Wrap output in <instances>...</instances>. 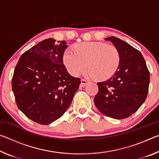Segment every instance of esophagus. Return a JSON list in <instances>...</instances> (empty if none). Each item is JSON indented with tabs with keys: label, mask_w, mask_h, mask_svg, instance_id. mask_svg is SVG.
I'll use <instances>...</instances> for the list:
<instances>
[{
	"label": "esophagus",
	"mask_w": 159,
	"mask_h": 159,
	"mask_svg": "<svg viewBox=\"0 0 159 159\" xmlns=\"http://www.w3.org/2000/svg\"><path fill=\"white\" fill-rule=\"evenodd\" d=\"M80 81H81V83H80V86H81V87H85V85H87L88 83V80H84V79H81Z\"/></svg>",
	"instance_id": "34e87169"
}]
</instances>
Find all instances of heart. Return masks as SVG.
I'll return each mask as SVG.
<instances>
[{"label":"heart","instance_id":"1","mask_svg":"<svg viewBox=\"0 0 159 159\" xmlns=\"http://www.w3.org/2000/svg\"><path fill=\"white\" fill-rule=\"evenodd\" d=\"M74 50L66 49L62 57L66 70L73 76H79L87 66L88 78L106 80L114 76L119 67L120 52L114 45L85 42L75 45Z\"/></svg>","mask_w":159,"mask_h":159}]
</instances>
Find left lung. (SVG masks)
<instances>
[{
    "label": "left lung",
    "mask_w": 159,
    "mask_h": 159,
    "mask_svg": "<svg viewBox=\"0 0 159 159\" xmlns=\"http://www.w3.org/2000/svg\"><path fill=\"white\" fill-rule=\"evenodd\" d=\"M105 40L118 48L120 62L114 76L98 83L99 91L94 102L102 114L123 119L138 111L146 99L149 71L139 51L115 36Z\"/></svg>",
    "instance_id": "left-lung-1"
}]
</instances>
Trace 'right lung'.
Wrapping results in <instances>:
<instances>
[{"mask_svg": "<svg viewBox=\"0 0 159 159\" xmlns=\"http://www.w3.org/2000/svg\"><path fill=\"white\" fill-rule=\"evenodd\" d=\"M68 45L48 39L22 54L16 65L12 88L20 111L33 121L48 125L71 105L80 79L71 76L63 64Z\"/></svg>", "mask_w": 159, "mask_h": 159, "instance_id": "obj_1", "label": "right lung"}]
</instances>
